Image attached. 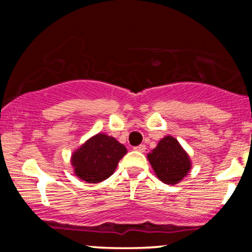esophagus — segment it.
Listing matches in <instances>:
<instances>
[{"label": "esophagus", "mask_w": 252, "mask_h": 252, "mask_svg": "<svg viewBox=\"0 0 252 252\" xmlns=\"http://www.w3.org/2000/svg\"><path fill=\"white\" fill-rule=\"evenodd\" d=\"M134 150H136V152H140V153H144L146 152V146H144V144H140V146L134 147Z\"/></svg>", "instance_id": "34e87169"}]
</instances>
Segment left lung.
<instances>
[{"mask_svg": "<svg viewBox=\"0 0 252 252\" xmlns=\"http://www.w3.org/2000/svg\"><path fill=\"white\" fill-rule=\"evenodd\" d=\"M155 175L163 184L176 185L192 168L189 155L173 136H164L147 155Z\"/></svg>", "mask_w": 252, "mask_h": 252, "instance_id": "obj_1", "label": "left lung"}]
</instances>
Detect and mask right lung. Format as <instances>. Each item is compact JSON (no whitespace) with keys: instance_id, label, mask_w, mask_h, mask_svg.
<instances>
[{"instance_id":"add662e5","label":"right lung","mask_w":252,"mask_h":252,"mask_svg":"<svg viewBox=\"0 0 252 252\" xmlns=\"http://www.w3.org/2000/svg\"><path fill=\"white\" fill-rule=\"evenodd\" d=\"M126 154V146L116 138L98 132L74 150L71 164L74 175L80 180L98 184L114 174L118 162Z\"/></svg>"}]
</instances>
